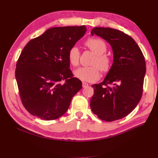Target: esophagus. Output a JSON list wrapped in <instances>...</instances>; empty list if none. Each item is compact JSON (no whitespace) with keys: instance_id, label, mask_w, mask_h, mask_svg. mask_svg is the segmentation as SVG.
<instances>
[{"instance_id":"34e87169","label":"esophagus","mask_w":158,"mask_h":158,"mask_svg":"<svg viewBox=\"0 0 158 158\" xmlns=\"http://www.w3.org/2000/svg\"><path fill=\"white\" fill-rule=\"evenodd\" d=\"M88 85H89V84L88 83L85 82H82V86H83V88H87Z\"/></svg>"}]
</instances>
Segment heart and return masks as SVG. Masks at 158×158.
Returning a JSON list of instances; mask_svg holds the SVG:
<instances>
[{
    "mask_svg": "<svg viewBox=\"0 0 158 158\" xmlns=\"http://www.w3.org/2000/svg\"><path fill=\"white\" fill-rule=\"evenodd\" d=\"M85 45L96 55L93 60L92 66L80 67L74 71V75L80 80L85 82H95L100 77L99 69L103 72L108 71L111 66V60L104 54L107 51L105 41L99 38H89L85 42ZM69 60L73 66L79 64L80 52L77 47H72L69 51Z\"/></svg>",
    "mask_w": 158,
    "mask_h": 158,
    "instance_id": "b5f03b06",
    "label": "heart"
}]
</instances>
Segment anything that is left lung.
<instances>
[{"instance_id": "left-lung-1", "label": "left lung", "mask_w": 158, "mask_h": 158, "mask_svg": "<svg viewBox=\"0 0 158 158\" xmlns=\"http://www.w3.org/2000/svg\"><path fill=\"white\" fill-rule=\"evenodd\" d=\"M95 34L107 41L113 53V63L102 82L94 84L90 100L92 112L111 122L126 117L141 99L146 62L139 46L124 32L110 27H94Z\"/></svg>"}]
</instances>
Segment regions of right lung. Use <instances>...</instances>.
I'll use <instances>...</instances> for the list:
<instances>
[{
  "instance_id": "add662e5",
  "label": "right lung",
  "mask_w": 158,
  "mask_h": 158,
  "mask_svg": "<svg viewBox=\"0 0 158 158\" xmlns=\"http://www.w3.org/2000/svg\"><path fill=\"white\" fill-rule=\"evenodd\" d=\"M85 31V26L49 28L23 49L15 76L23 106L32 115L46 121L59 118L82 88L69 69L68 55Z\"/></svg>"
}]
</instances>
